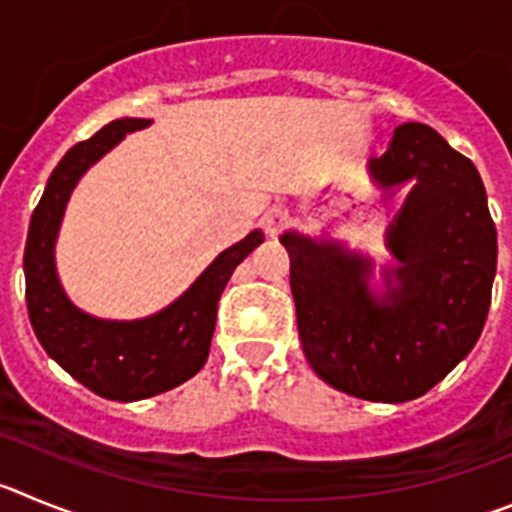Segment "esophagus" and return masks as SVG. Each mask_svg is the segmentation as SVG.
<instances>
[{"label": "esophagus", "mask_w": 512, "mask_h": 512, "mask_svg": "<svg viewBox=\"0 0 512 512\" xmlns=\"http://www.w3.org/2000/svg\"><path fill=\"white\" fill-rule=\"evenodd\" d=\"M285 224H288V211L280 209V206L267 209L265 216H262V229H265L270 237H275V234H278Z\"/></svg>", "instance_id": "obj_1"}]
</instances>
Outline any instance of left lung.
I'll use <instances>...</instances> for the list:
<instances>
[{
	"label": "left lung",
	"instance_id": "left-lung-1",
	"mask_svg": "<svg viewBox=\"0 0 512 512\" xmlns=\"http://www.w3.org/2000/svg\"><path fill=\"white\" fill-rule=\"evenodd\" d=\"M367 173L385 196L411 186L385 232L395 267H382V290L362 252L293 229L280 245L313 372L354 398L405 403L444 380L480 339L497 232L472 160L428 124L395 127Z\"/></svg>",
	"mask_w": 512,
	"mask_h": 512
}]
</instances>
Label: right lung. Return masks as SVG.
Returning a JSON list of instances; mask_svg holds the SVG:
<instances>
[{
	"label": "right lung",
	"instance_id": "right-lung-1",
	"mask_svg": "<svg viewBox=\"0 0 512 512\" xmlns=\"http://www.w3.org/2000/svg\"><path fill=\"white\" fill-rule=\"evenodd\" d=\"M150 119H114L94 137L78 142L50 173L38 209L32 211L25 245V298L30 324L45 352L81 385L119 403L153 398L191 380L209 357L216 308L232 278L265 234L260 229L216 257L199 278L163 311L145 319H99L73 306L55 270V242L76 183Z\"/></svg>",
	"mask_w": 512,
	"mask_h": 512
}]
</instances>
